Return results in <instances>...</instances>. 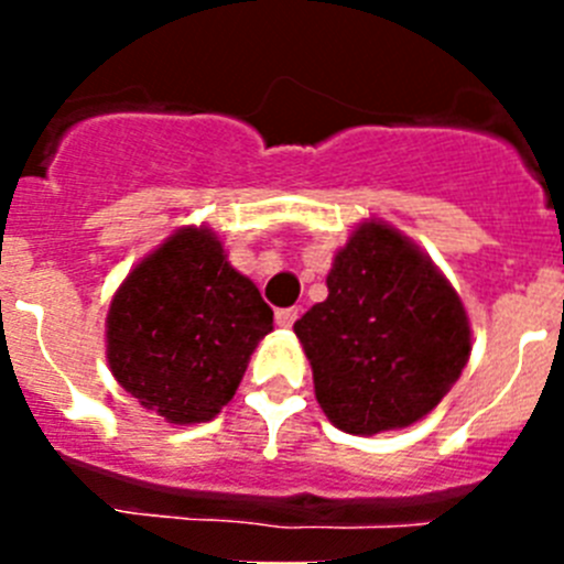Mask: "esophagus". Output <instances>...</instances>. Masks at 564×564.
Instances as JSON below:
<instances>
[{
    "mask_svg": "<svg viewBox=\"0 0 564 564\" xmlns=\"http://www.w3.org/2000/svg\"><path fill=\"white\" fill-rule=\"evenodd\" d=\"M299 311L296 307H282V311H276V325L279 327H291L293 322H296Z\"/></svg>",
    "mask_w": 564,
    "mask_h": 564,
    "instance_id": "34e87169",
    "label": "esophagus"
}]
</instances>
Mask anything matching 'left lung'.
<instances>
[{"mask_svg":"<svg viewBox=\"0 0 564 564\" xmlns=\"http://www.w3.org/2000/svg\"><path fill=\"white\" fill-rule=\"evenodd\" d=\"M327 421L350 435L430 415L471 352L466 307L426 253L381 220L338 248L327 299L296 325Z\"/></svg>","mask_w":564,"mask_h":564,"instance_id":"obj_1","label":"left lung"}]
</instances>
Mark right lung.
Instances as JSON below:
<instances>
[{"label": "right lung", "mask_w": 564, "mask_h": 564, "mask_svg": "<svg viewBox=\"0 0 564 564\" xmlns=\"http://www.w3.org/2000/svg\"><path fill=\"white\" fill-rule=\"evenodd\" d=\"M273 330L257 285L231 268L212 228L186 226L129 271L107 313V361L143 410L206 423L237 392Z\"/></svg>", "instance_id": "add662e5"}]
</instances>
